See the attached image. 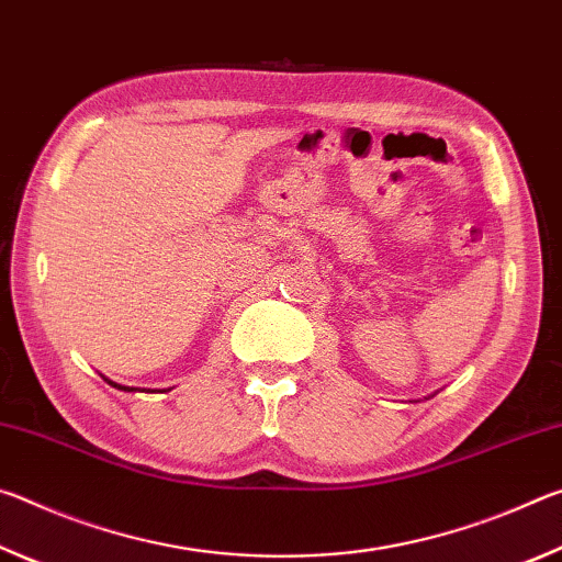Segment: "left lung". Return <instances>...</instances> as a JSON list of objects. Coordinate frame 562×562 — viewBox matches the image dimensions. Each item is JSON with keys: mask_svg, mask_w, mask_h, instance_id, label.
<instances>
[{"mask_svg": "<svg viewBox=\"0 0 562 562\" xmlns=\"http://www.w3.org/2000/svg\"><path fill=\"white\" fill-rule=\"evenodd\" d=\"M431 396H434V394H431Z\"/></svg>", "mask_w": 562, "mask_h": 562, "instance_id": "1", "label": "left lung"}]
</instances>
